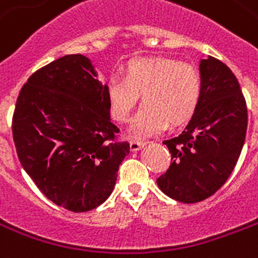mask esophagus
<instances>
[{
    "instance_id": "1",
    "label": "esophagus",
    "mask_w": 258,
    "mask_h": 258,
    "mask_svg": "<svg viewBox=\"0 0 258 258\" xmlns=\"http://www.w3.org/2000/svg\"><path fill=\"white\" fill-rule=\"evenodd\" d=\"M145 146V142H139V141H131L130 142V149L131 151H139Z\"/></svg>"
}]
</instances>
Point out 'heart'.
Listing matches in <instances>:
<instances>
[{
    "label": "heart",
    "mask_w": 258,
    "mask_h": 258,
    "mask_svg": "<svg viewBox=\"0 0 258 258\" xmlns=\"http://www.w3.org/2000/svg\"><path fill=\"white\" fill-rule=\"evenodd\" d=\"M108 104L115 120L124 123L142 96L145 107L131 124L135 137L162 133L168 123L178 125L192 117L202 96L199 72L170 58L131 60L124 77H111L105 84Z\"/></svg>",
    "instance_id": "obj_1"
}]
</instances>
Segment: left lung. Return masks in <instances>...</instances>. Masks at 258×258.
Here are the masks:
<instances>
[{
  "mask_svg": "<svg viewBox=\"0 0 258 258\" xmlns=\"http://www.w3.org/2000/svg\"><path fill=\"white\" fill-rule=\"evenodd\" d=\"M202 96L180 135L164 141L172 164L157 178L160 189L181 203H198L219 189L237 165L247 128L246 101L223 62L200 59Z\"/></svg>",
  "mask_w": 258,
  "mask_h": 258,
  "instance_id": "8db88e82",
  "label": "left lung"
}]
</instances>
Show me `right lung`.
Segmentation results:
<instances>
[{
	"label": "right lung",
	"instance_id": "add662e5",
	"mask_svg": "<svg viewBox=\"0 0 258 258\" xmlns=\"http://www.w3.org/2000/svg\"><path fill=\"white\" fill-rule=\"evenodd\" d=\"M13 141L21 166L47 199L73 212L98 207L130 154L111 120L105 85L89 58L66 55L39 69L16 103Z\"/></svg>",
	"mask_w": 258,
	"mask_h": 258
}]
</instances>
